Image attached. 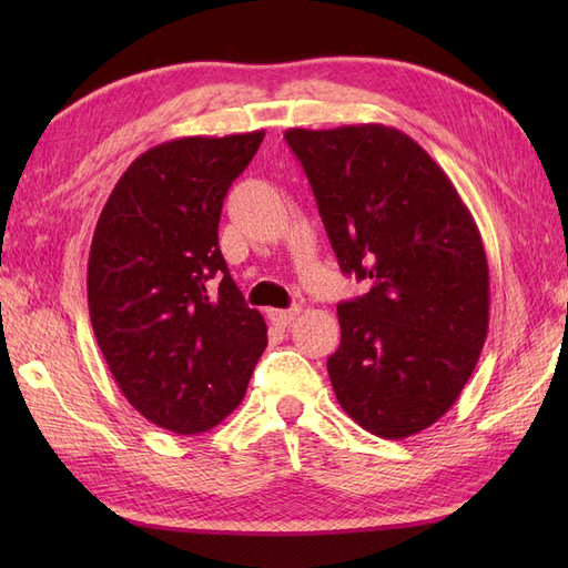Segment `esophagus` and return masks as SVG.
<instances>
[{"label": "esophagus", "mask_w": 568, "mask_h": 568, "mask_svg": "<svg viewBox=\"0 0 568 568\" xmlns=\"http://www.w3.org/2000/svg\"><path fill=\"white\" fill-rule=\"evenodd\" d=\"M298 313H301V307L296 305V307H288V311H270L267 315L277 326H288L291 322L298 317Z\"/></svg>", "instance_id": "esophagus-1"}]
</instances>
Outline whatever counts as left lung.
Listing matches in <instances>:
<instances>
[{
    "label": "left lung",
    "instance_id": "1",
    "mask_svg": "<svg viewBox=\"0 0 568 568\" xmlns=\"http://www.w3.org/2000/svg\"><path fill=\"white\" fill-rule=\"evenodd\" d=\"M338 265L369 291L338 303L326 359L338 405L369 434L400 440L448 412L488 334L484 242L440 165L379 123L286 130Z\"/></svg>",
    "mask_w": 568,
    "mask_h": 568
}]
</instances>
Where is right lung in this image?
Here are the masks:
<instances>
[{
  "label": "right lung",
  "mask_w": 568,
  "mask_h": 568,
  "mask_svg": "<svg viewBox=\"0 0 568 568\" xmlns=\"http://www.w3.org/2000/svg\"><path fill=\"white\" fill-rule=\"evenodd\" d=\"M263 136H182L144 151L115 182L92 236L88 303L99 348L128 403L180 436L209 432L239 407L267 346L265 320L217 246L222 201Z\"/></svg>",
  "instance_id": "1"
}]
</instances>
